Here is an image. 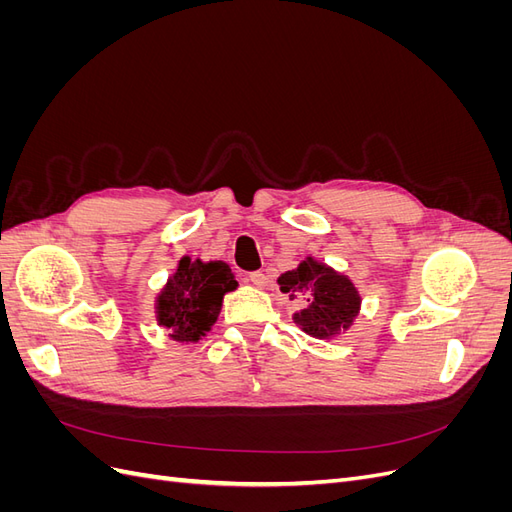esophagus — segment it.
Instances as JSON below:
<instances>
[{
	"label": "esophagus",
	"mask_w": 512,
	"mask_h": 512,
	"mask_svg": "<svg viewBox=\"0 0 512 512\" xmlns=\"http://www.w3.org/2000/svg\"><path fill=\"white\" fill-rule=\"evenodd\" d=\"M247 280L252 282V286H256V288H265L267 284H269V277L262 273V271H254V273H250V277H247Z\"/></svg>",
	"instance_id": "esophagus-1"
}]
</instances>
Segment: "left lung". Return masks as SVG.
<instances>
[{"label": "left lung", "mask_w": 512, "mask_h": 512, "mask_svg": "<svg viewBox=\"0 0 512 512\" xmlns=\"http://www.w3.org/2000/svg\"><path fill=\"white\" fill-rule=\"evenodd\" d=\"M277 286L290 299L305 303L292 314V322L316 339H333L346 333L361 312L359 288L346 273H339L327 262L307 256L297 269L277 277Z\"/></svg>", "instance_id": "obj_1"}]
</instances>
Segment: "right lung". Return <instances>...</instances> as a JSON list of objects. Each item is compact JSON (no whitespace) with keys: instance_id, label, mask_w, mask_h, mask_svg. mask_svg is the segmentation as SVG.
<instances>
[{"instance_id":"right-lung-1","label":"right lung","mask_w":512,"mask_h":512,"mask_svg":"<svg viewBox=\"0 0 512 512\" xmlns=\"http://www.w3.org/2000/svg\"><path fill=\"white\" fill-rule=\"evenodd\" d=\"M239 282L224 260H192L183 256L156 297V320L179 344L203 339L222 312L224 294Z\"/></svg>"}]
</instances>
